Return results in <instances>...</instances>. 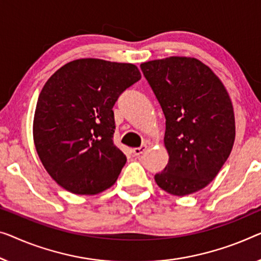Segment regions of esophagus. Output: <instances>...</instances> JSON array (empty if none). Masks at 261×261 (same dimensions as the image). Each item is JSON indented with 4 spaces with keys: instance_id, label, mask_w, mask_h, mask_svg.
<instances>
[{
    "instance_id": "obj_1",
    "label": "esophagus",
    "mask_w": 261,
    "mask_h": 261,
    "mask_svg": "<svg viewBox=\"0 0 261 261\" xmlns=\"http://www.w3.org/2000/svg\"><path fill=\"white\" fill-rule=\"evenodd\" d=\"M145 150H146V145H142L139 147H135V149H132V153L135 155H141Z\"/></svg>"
}]
</instances>
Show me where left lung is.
I'll return each instance as SVG.
<instances>
[{
  "instance_id": "8db88e82",
  "label": "left lung",
  "mask_w": 261,
  "mask_h": 261,
  "mask_svg": "<svg viewBox=\"0 0 261 261\" xmlns=\"http://www.w3.org/2000/svg\"><path fill=\"white\" fill-rule=\"evenodd\" d=\"M141 69L166 119L169 163L154 180L173 196L200 191L215 179L234 143L228 92L216 73L193 57L144 62Z\"/></svg>"
}]
</instances>
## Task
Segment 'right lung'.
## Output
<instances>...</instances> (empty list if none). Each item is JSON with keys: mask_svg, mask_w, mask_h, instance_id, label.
<instances>
[{"mask_svg": "<svg viewBox=\"0 0 261 261\" xmlns=\"http://www.w3.org/2000/svg\"><path fill=\"white\" fill-rule=\"evenodd\" d=\"M135 64L80 58L46 81L35 110L33 136L46 172L75 194L115 184L126 157L114 143L116 100L141 80Z\"/></svg>", "mask_w": 261, "mask_h": 261, "instance_id": "add662e5", "label": "right lung"}]
</instances>
